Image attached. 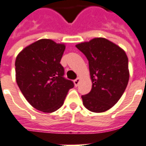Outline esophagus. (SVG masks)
<instances>
[{
	"label": "esophagus",
	"instance_id": "esophagus-1",
	"mask_svg": "<svg viewBox=\"0 0 146 146\" xmlns=\"http://www.w3.org/2000/svg\"><path fill=\"white\" fill-rule=\"evenodd\" d=\"M73 82H74V84H75V86L78 85V84H79V83H80V78H79V77H77L76 79L74 80V81H73Z\"/></svg>",
	"mask_w": 146,
	"mask_h": 146
}]
</instances>
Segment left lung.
I'll return each mask as SVG.
<instances>
[{"instance_id":"obj_1","label":"left lung","mask_w":146,"mask_h":146,"mask_svg":"<svg viewBox=\"0 0 146 146\" xmlns=\"http://www.w3.org/2000/svg\"><path fill=\"white\" fill-rule=\"evenodd\" d=\"M76 47L88 60L92 81L91 92L81 96L83 104L94 113L110 110L119 101L128 83L127 54L113 42L101 37Z\"/></svg>"}]
</instances>
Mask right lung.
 <instances>
[{
  "label": "right lung",
  "instance_id": "add662e5",
  "mask_svg": "<svg viewBox=\"0 0 146 146\" xmlns=\"http://www.w3.org/2000/svg\"><path fill=\"white\" fill-rule=\"evenodd\" d=\"M65 48L64 44L41 39L24 48L15 60L19 88L28 102L44 113L58 110L74 86L64 77L60 64Z\"/></svg>",
  "mask_w": 146,
  "mask_h": 146
}]
</instances>
